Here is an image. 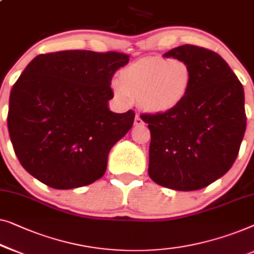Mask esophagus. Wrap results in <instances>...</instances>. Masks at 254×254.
Returning <instances> with one entry per match:
<instances>
[{"label": "esophagus", "mask_w": 254, "mask_h": 254, "mask_svg": "<svg viewBox=\"0 0 254 254\" xmlns=\"http://www.w3.org/2000/svg\"><path fill=\"white\" fill-rule=\"evenodd\" d=\"M144 123H143V120L141 117H139V115H136L135 116V119H134V125L135 126H141V125H143Z\"/></svg>", "instance_id": "esophagus-1"}]
</instances>
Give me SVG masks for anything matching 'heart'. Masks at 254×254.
<instances>
[{"instance_id":"heart-1","label":"heart","mask_w":254,"mask_h":254,"mask_svg":"<svg viewBox=\"0 0 254 254\" xmlns=\"http://www.w3.org/2000/svg\"><path fill=\"white\" fill-rule=\"evenodd\" d=\"M191 82L192 71L186 61L149 57L121 69L112 89L120 100L138 98L143 109L163 113L173 111L185 101Z\"/></svg>"}]
</instances>
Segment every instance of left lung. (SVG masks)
Returning a JSON list of instances; mask_svg holds the SVG:
<instances>
[{
  "instance_id": "8db88e82",
  "label": "left lung",
  "mask_w": 254,
  "mask_h": 254,
  "mask_svg": "<svg viewBox=\"0 0 254 254\" xmlns=\"http://www.w3.org/2000/svg\"><path fill=\"white\" fill-rule=\"evenodd\" d=\"M164 56L186 61L192 82L175 110L139 116L151 133L149 176L173 190L203 189L237 158L246 129L243 86L226 61L206 48L183 45Z\"/></svg>"
}]
</instances>
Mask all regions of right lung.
<instances>
[{
	"label": "right lung",
	"instance_id": "obj_1",
	"mask_svg": "<svg viewBox=\"0 0 254 254\" xmlns=\"http://www.w3.org/2000/svg\"><path fill=\"white\" fill-rule=\"evenodd\" d=\"M129 62L123 53L64 50L41 54L10 93L8 129L14 153L29 174L54 189L101 179L110 150L133 126V110L111 112L110 87Z\"/></svg>",
	"mask_w": 254,
	"mask_h": 254
}]
</instances>
